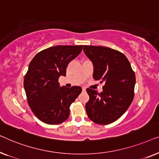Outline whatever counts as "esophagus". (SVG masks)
Returning <instances> with one entry per match:
<instances>
[{"label": "esophagus", "instance_id": "esophagus-1", "mask_svg": "<svg viewBox=\"0 0 159 159\" xmlns=\"http://www.w3.org/2000/svg\"><path fill=\"white\" fill-rule=\"evenodd\" d=\"M82 90H83V91H86V88H85V87H83Z\"/></svg>", "mask_w": 159, "mask_h": 159}]
</instances>
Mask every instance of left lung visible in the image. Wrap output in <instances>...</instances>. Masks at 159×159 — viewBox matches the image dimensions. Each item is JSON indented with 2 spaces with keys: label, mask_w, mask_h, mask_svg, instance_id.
Returning a JSON list of instances; mask_svg holds the SVG:
<instances>
[{
  "label": "left lung",
  "mask_w": 159,
  "mask_h": 159,
  "mask_svg": "<svg viewBox=\"0 0 159 159\" xmlns=\"http://www.w3.org/2000/svg\"><path fill=\"white\" fill-rule=\"evenodd\" d=\"M93 65V77L104 83L103 91L87 89V115L100 125L112 123L127 111L134 98L135 75L129 60L119 51L102 46H84Z\"/></svg>",
  "instance_id": "1"
}]
</instances>
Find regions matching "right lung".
I'll return each instance as SVG.
<instances>
[{
  "label": "right lung",
  "mask_w": 159,
  "mask_h": 159,
  "mask_svg": "<svg viewBox=\"0 0 159 159\" xmlns=\"http://www.w3.org/2000/svg\"><path fill=\"white\" fill-rule=\"evenodd\" d=\"M83 45H57L38 52L30 62L24 86L31 109L38 119L49 125L66 121L70 104L81 87L60 86L58 79L66 75L69 62L79 55Z\"/></svg>",
  "instance_id": "obj_1"
}]
</instances>
